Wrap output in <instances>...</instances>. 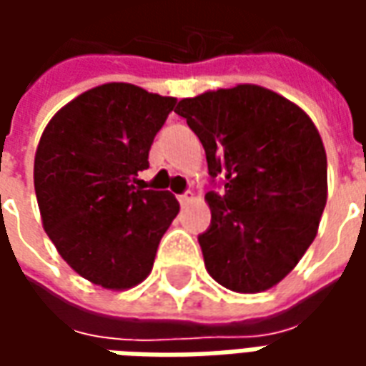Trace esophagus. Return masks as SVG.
<instances>
[{"label":"esophagus","mask_w":366,"mask_h":366,"mask_svg":"<svg viewBox=\"0 0 366 366\" xmlns=\"http://www.w3.org/2000/svg\"><path fill=\"white\" fill-rule=\"evenodd\" d=\"M192 198H194V194H192V192H184V194L178 196V202H180V204H188Z\"/></svg>","instance_id":"1"}]
</instances>
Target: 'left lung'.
Returning a JSON list of instances; mask_svg holds the SVG:
<instances>
[{
    "label": "left lung",
    "instance_id": "left-lung-1",
    "mask_svg": "<svg viewBox=\"0 0 366 366\" xmlns=\"http://www.w3.org/2000/svg\"><path fill=\"white\" fill-rule=\"evenodd\" d=\"M204 144L212 223L198 235L207 272L243 294L272 288L312 245L327 199V159L298 105L241 84L174 109Z\"/></svg>",
    "mask_w": 366,
    "mask_h": 366
}]
</instances>
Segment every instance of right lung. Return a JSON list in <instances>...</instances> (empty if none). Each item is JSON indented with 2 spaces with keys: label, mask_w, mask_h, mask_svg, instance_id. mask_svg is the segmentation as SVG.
Here are the masks:
<instances>
[{
  "label": "right lung",
  "mask_w": 366,
  "mask_h": 366,
  "mask_svg": "<svg viewBox=\"0 0 366 366\" xmlns=\"http://www.w3.org/2000/svg\"><path fill=\"white\" fill-rule=\"evenodd\" d=\"M176 97L133 84H104L64 105L35 154L43 227L60 257L109 290L143 282L178 214L167 190L135 186Z\"/></svg>",
  "instance_id": "right-lung-1"
}]
</instances>
